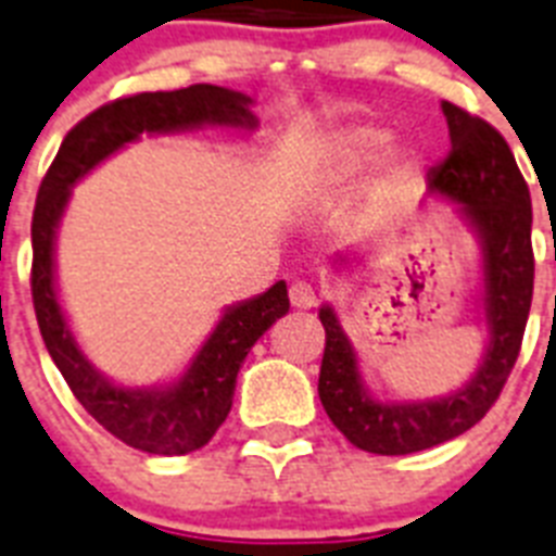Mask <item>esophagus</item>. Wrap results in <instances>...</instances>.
Returning <instances> with one entry per match:
<instances>
[{
  "mask_svg": "<svg viewBox=\"0 0 556 556\" xmlns=\"http://www.w3.org/2000/svg\"><path fill=\"white\" fill-rule=\"evenodd\" d=\"M288 296H291V305L293 308H314V305H319V291L311 282H293L291 291H288Z\"/></svg>",
  "mask_w": 556,
  "mask_h": 556,
  "instance_id": "esophagus-1",
  "label": "esophagus"
}]
</instances>
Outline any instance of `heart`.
Listing matches in <instances>:
<instances>
[{
    "label": "heart",
    "mask_w": 556,
    "mask_h": 556,
    "mask_svg": "<svg viewBox=\"0 0 556 556\" xmlns=\"http://www.w3.org/2000/svg\"><path fill=\"white\" fill-rule=\"evenodd\" d=\"M388 148V134L374 125H354L340 130L328 142V162L337 174H356L368 168L371 162L380 160V153Z\"/></svg>",
    "instance_id": "1"
}]
</instances>
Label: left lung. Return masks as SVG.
I'll return each instance as SVG.
<instances>
[{
  "label": "left lung",
  "mask_w": 556,
  "mask_h": 556,
  "mask_svg": "<svg viewBox=\"0 0 556 556\" xmlns=\"http://www.w3.org/2000/svg\"><path fill=\"white\" fill-rule=\"evenodd\" d=\"M442 114L448 119L451 151L431 168L428 185L459 202L480 231L491 342L477 377L448 400L386 405L371 400L359 386L354 349L333 311H319L325 328L319 400L325 414L351 445L382 457L434 448L466 434L489 414L520 356L534 293L531 193L511 148L494 125L454 102H442Z\"/></svg>",
  "instance_id": "8db88e82"
}]
</instances>
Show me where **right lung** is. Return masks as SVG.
Returning a JSON list of instances; mask_svg holds the SVG:
<instances>
[{
    "instance_id": "obj_1",
    "label": "right lung",
    "mask_w": 556,
    "mask_h": 556,
    "mask_svg": "<svg viewBox=\"0 0 556 556\" xmlns=\"http://www.w3.org/2000/svg\"><path fill=\"white\" fill-rule=\"evenodd\" d=\"M248 102L251 99L237 90L216 85H191L182 90L130 93L114 99L67 130L56 160L51 162L36 193L30 223V293L45 349L90 417L108 434L148 454H188L202 448L216 434V428L223 426L231 410L239 365L270 325L288 314L291 302L286 282H277L263 296L228 311L176 386L162 391H128L102 380L76 349L53 291V231L71 197V185L88 174L97 162L105 160L108 153L137 139L139 134L197 128L202 122L254 128Z\"/></svg>"
}]
</instances>
